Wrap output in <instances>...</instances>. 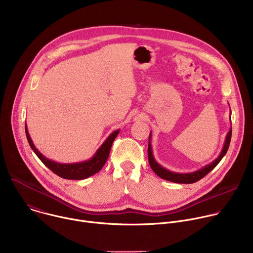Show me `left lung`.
<instances>
[{"label":"left lung","mask_w":253,"mask_h":253,"mask_svg":"<svg viewBox=\"0 0 253 253\" xmlns=\"http://www.w3.org/2000/svg\"><path fill=\"white\" fill-rule=\"evenodd\" d=\"M231 113V111H230ZM229 121H231V114L229 116ZM231 133L232 130L230 128V130L228 131V133L226 134L225 137V141H224V145L223 148L220 152V154L216 157L211 163L203 166L202 168L193 171V172H189V173H179V172H174L171 171L169 169L164 168L162 165H160L156 159L154 158L153 155V149H152V145H151V137L152 134L150 132L149 135V144H148V160H149V164L150 167L152 168V170L162 179L167 180V181L170 182H174V183H182V184H190V183H194L197 182L198 180H200L201 178H203L206 174H208L212 169H214V167L217 165L220 160L224 157V155L226 154L228 147H229V144H230V140H231Z\"/></svg>","instance_id":"8db88e82"}]
</instances>
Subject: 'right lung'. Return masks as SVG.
<instances>
[{
	"instance_id": "add662e5",
	"label": "right lung",
	"mask_w": 253,
	"mask_h": 253,
	"mask_svg": "<svg viewBox=\"0 0 253 253\" xmlns=\"http://www.w3.org/2000/svg\"><path fill=\"white\" fill-rule=\"evenodd\" d=\"M25 131H26V136L32 150L50 170H52L55 174H57L58 176L64 179L82 180L96 174L102 169L108 157H109V153H110L113 141L115 140L118 133L120 132V129L115 130L108 136L107 139L102 143V145L97 149L95 154L90 159L82 162H77V163H59L51 159H48L37 148H36L35 144L33 143L32 138L29 134L27 124L25 126Z\"/></svg>"
}]
</instances>
